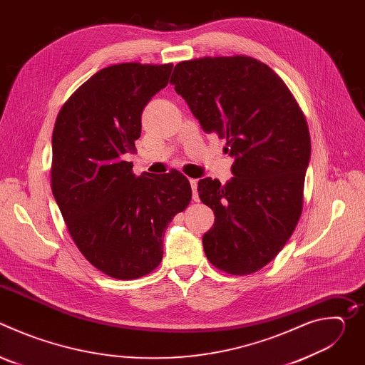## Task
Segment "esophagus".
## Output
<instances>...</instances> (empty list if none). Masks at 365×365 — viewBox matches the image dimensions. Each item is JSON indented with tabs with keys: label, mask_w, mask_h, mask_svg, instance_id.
<instances>
[{
	"label": "esophagus",
	"mask_w": 365,
	"mask_h": 365,
	"mask_svg": "<svg viewBox=\"0 0 365 365\" xmlns=\"http://www.w3.org/2000/svg\"><path fill=\"white\" fill-rule=\"evenodd\" d=\"M189 183H190V187H192V199H193L195 202H197V200H199V195H197V180H196V179H190Z\"/></svg>",
	"instance_id": "esophagus-1"
}]
</instances>
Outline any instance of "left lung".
Segmentation results:
<instances>
[{
	"instance_id": "left-lung-1",
	"label": "left lung",
	"mask_w": 365,
	"mask_h": 365,
	"mask_svg": "<svg viewBox=\"0 0 365 365\" xmlns=\"http://www.w3.org/2000/svg\"><path fill=\"white\" fill-rule=\"evenodd\" d=\"M170 83L206 134L227 140L234 178L197 182L215 214L203 238L211 264L245 276L269 264L293 234L310 159L306 118L282 78L250 56L200 58L175 66Z\"/></svg>"
}]
</instances>
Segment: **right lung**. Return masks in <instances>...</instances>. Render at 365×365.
Here are the masks:
<instances>
[{
	"label": "right lung",
	"instance_id": "right-lung-1",
	"mask_svg": "<svg viewBox=\"0 0 365 365\" xmlns=\"http://www.w3.org/2000/svg\"><path fill=\"white\" fill-rule=\"evenodd\" d=\"M173 65L137 62L101 69L58 114L51 137V192L66 228L88 262L110 277L133 280L163 258L169 222L192 199L179 172L133 173L144 107Z\"/></svg>",
	"mask_w": 365,
	"mask_h": 365
}]
</instances>
